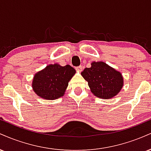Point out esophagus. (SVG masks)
Wrapping results in <instances>:
<instances>
[{
  "instance_id": "34e87169",
  "label": "esophagus",
  "mask_w": 151,
  "mask_h": 151,
  "mask_svg": "<svg viewBox=\"0 0 151 151\" xmlns=\"http://www.w3.org/2000/svg\"><path fill=\"white\" fill-rule=\"evenodd\" d=\"M75 69L77 71H79V72H81V71L82 70V67H81V66H78V67H75Z\"/></svg>"
}]
</instances>
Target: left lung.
<instances>
[{
  "label": "left lung",
  "mask_w": 151,
  "mask_h": 151,
  "mask_svg": "<svg viewBox=\"0 0 151 151\" xmlns=\"http://www.w3.org/2000/svg\"><path fill=\"white\" fill-rule=\"evenodd\" d=\"M81 76L88 81L91 91L101 99H111L122 89L124 79L119 72L103 62H93L85 68Z\"/></svg>",
  "instance_id": "8db88e82"
}]
</instances>
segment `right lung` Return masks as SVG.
<instances>
[{"mask_svg":"<svg viewBox=\"0 0 151 151\" xmlns=\"http://www.w3.org/2000/svg\"><path fill=\"white\" fill-rule=\"evenodd\" d=\"M75 73V70L69 65H50L35 75L32 88L45 99H56L65 94L69 81Z\"/></svg>","mask_w":151,"mask_h":151,"instance_id":"add662e5","label":"right lung"}]
</instances>
